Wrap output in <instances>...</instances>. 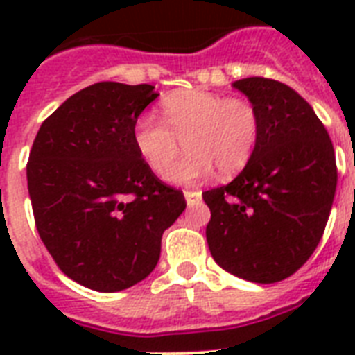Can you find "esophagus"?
I'll use <instances>...</instances> for the list:
<instances>
[{"instance_id": "1", "label": "esophagus", "mask_w": 355, "mask_h": 355, "mask_svg": "<svg viewBox=\"0 0 355 355\" xmlns=\"http://www.w3.org/2000/svg\"><path fill=\"white\" fill-rule=\"evenodd\" d=\"M184 197H186V202H188V206H195L200 202V199H202V193H200V191H191V189H186V191H184Z\"/></svg>"}]
</instances>
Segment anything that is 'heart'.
I'll return each mask as SVG.
<instances>
[{"mask_svg":"<svg viewBox=\"0 0 355 355\" xmlns=\"http://www.w3.org/2000/svg\"><path fill=\"white\" fill-rule=\"evenodd\" d=\"M164 123L144 116L134 145L150 171L175 184H195L214 167L232 177L252 158L259 139V114L252 103L202 90L177 92L162 103ZM184 139L189 155L172 163ZM173 166H171V164Z\"/></svg>","mask_w":355,"mask_h":355,"instance_id":"1","label":"heart"}]
</instances>
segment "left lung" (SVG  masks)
I'll return each mask as SVG.
<instances>
[{
    "mask_svg": "<svg viewBox=\"0 0 355 355\" xmlns=\"http://www.w3.org/2000/svg\"><path fill=\"white\" fill-rule=\"evenodd\" d=\"M259 114L252 158L232 182L208 189L206 239L216 263L256 284L297 272L319 245L337 186L334 145L313 108L278 80L234 83Z\"/></svg>",
    "mask_w": 355,
    "mask_h": 355,
    "instance_id": "left-lung-1",
    "label": "left lung"
}]
</instances>
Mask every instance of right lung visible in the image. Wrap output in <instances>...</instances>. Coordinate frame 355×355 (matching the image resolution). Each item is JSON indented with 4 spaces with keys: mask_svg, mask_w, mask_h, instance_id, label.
<instances>
[{
    "mask_svg": "<svg viewBox=\"0 0 355 355\" xmlns=\"http://www.w3.org/2000/svg\"><path fill=\"white\" fill-rule=\"evenodd\" d=\"M155 86L97 83L42 123L27 162L36 230L64 275L101 293L132 287L158 263L162 234L186 208L150 171L134 127Z\"/></svg>",
    "mask_w": 355,
    "mask_h": 355,
    "instance_id": "1",
    "label": "right lung"
}]
</instances>
